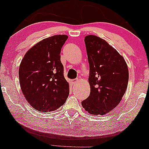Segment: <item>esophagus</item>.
Here are the masks:
<instances>
[{
  "label": "esophagus",
  "instance_id": "1",
  "mask_svg": "<svg viewBox=\"0 0 149 149\" xmlns=\"http://www.w3.org/2000/svg\"><path fill=\"white\" fill-rule=\"evenodd\" d=\"M78 82V80L77 79H74V80H71V83H72V84H75L77 83V82Z\"/></svg>",
  "mask_w": 149,
  "mask_h": 149
}]
</instances>
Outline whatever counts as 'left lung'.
<instances>
[{
	"label": "left lung",
	"mask_w": 149,
	"mask_h": 149,
	"mask_svg": "<svg viewBox=\"0 0 149 149\" xmlns=\"http://www.w3.org/2000/svg\"><path fill=\"white\" fill-rule=\"evenodd\" d=\"M90 72V96L82 106L92 115H104L121 102L129 71L124 58L108 42L94 35L85 37Z\"/></svg>",
	"instance_id": "left-lung-1"
}]
</instances>
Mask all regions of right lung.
<instances>
[{"instance_id":"add662e5","label":"right lung","mask_w":149,"mask_h":149,"mask_svg":"<svg viewBox=\"0 0 149 149\" xmlns=\"http://www.w3.org/2000/svg\"><path fill=\"white\" fill-rule=\"evenodd\" d=\"M66 35L45 38L28 51L19 68L21 90L26 100L36 110L52 111L65 103L69 86L61 61Z\"/></svg>"}]
</instances>
